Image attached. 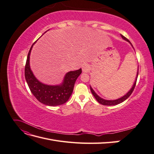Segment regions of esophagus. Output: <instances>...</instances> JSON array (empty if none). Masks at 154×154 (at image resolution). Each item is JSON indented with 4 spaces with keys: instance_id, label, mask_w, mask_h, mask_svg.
Wrapping results in <instances>:
<instances>
[{
    "instance_id": "34e87169",
    "label": "esophagus",
    "mask_w": 154,
    "mask_h": 154,
    "mask_svg": "<svg viewBox=\"0 0 154 154\" xmlns=\"http://www.w3.org/2000/svg\"><path fill=\"white\" fill-rule=\"evenodd\" d=\"M82 71L84 72H87L88 71H89V67H88L87 64H84L82 66Z\"/></svg>"
}]
</instances>
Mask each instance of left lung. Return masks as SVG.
<instances>
[{
    "mask_svg": "<svg viewBox=\"0 0 154 154\" xmlns=\"http://www.w3.org/2000/svg\"><path fill=\"white\" fill-rule=\"evenodd\" d=\"M121 36H122V38L127 40V42H130V41L126 38V37H125L123 35H121ZM131 44V43H130ZM132 45V44H131ZM138 73H139V71H137V76H136V80H135L134 82V85L132 86V87L131 88V89H130L127 94H126L124 96L120 97V98L119 99H117V100H104L103 98H101V97H100L98 95H97L96 93L94 92V91L92 89V87L90 86V88H91V92L92 94H93V96H94V97L96 98V100L97 101V102L98 103H100V104L101 105H108V106H111V105H118V104H119L121 103H122V102H123L124 101H125L126 100H127L128 97L132 94V92L134 91V88L135 87H136V82H137V76H138Z\"/></svg>",
    "mask_w": 154,
    "mask_h": 154,
    "instance_id": "left-lung-1",
    "label": "left lung"
}]
</instances>
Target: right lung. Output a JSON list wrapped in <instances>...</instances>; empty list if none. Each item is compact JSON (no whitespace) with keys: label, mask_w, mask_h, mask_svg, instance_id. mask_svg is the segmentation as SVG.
Returning a JSON list of instances; mask_svg holds the SVG:
<instances>
[{"label":"right lung","mask_w":154,"mask_h":154,"mask_svg":"<svg viewBox=\"0 0 154 154\" xmlns=\"http://www.w3.org/2000/svg\"><path fill=\"white\" fill-rule=\"evenodd\" d=\"M33 44L27 54L25 66V78L31 92L37 100L46 105L57 106L66 103L72 94L76 79L82 73V69L67 72L61 85L44 84L35 78L30 68L29 56Z\"/></svg>","instance_id":"1"}]
</instances>
